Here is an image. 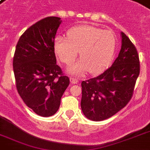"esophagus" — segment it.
<instances>
[{"instance_id": "1", "label": "esophagus", "mask_w": 150, "mask_h": 150, "mask_svg": "<svg viewBox=\"0 0 150 150\" xmlns=\"http://www.w3.org/2000/svg\"><path fill=\"white\" fill-rule=\"evenodd\" d=\"M70 82L71 84H77L78 82H79V80L78 79L75 77H72V76H71L70 77Z\"/></svg>"}]
</instances>
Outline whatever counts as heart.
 Masks as SVG:
<instances>
[{
  "mask_svg": "<svg viewBox=\"0 0 150 150\" xmlns=\"http://www.w3.org/2000/svg\"><path fill=\"white\" fill-rule=\"evenodd\" d=\"M68 38L55 37L54 51L59 60L66 64L73 63L79 51L81 60L68 68V71L75 75L88 71L92 74L101 72L114 58L117 40L111 31L92 25H79L68 32Z\"/></svg>",
  "mask_w": 150,
  "mask_h": 150,
  "instance_id": "heart-1",
  "label": "heart"
}]
</instances>
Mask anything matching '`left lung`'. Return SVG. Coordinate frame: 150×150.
Here are the masks:
<instances>
[{
  "instance_id": "left-lung-1",
  "label": "left lung",
  "mask_w": 150,
  "mask_h": 150,
  "mask_svg": "<svg viewBox=\"0 0 150 150\" xmlns=\"http://www.w3.org/2000/svg\"><path fill=\"white\" fill-rule=\"evenodd\" d=\"M121 48L111 67L97 77L82 82L81 108L87 118H109L132 99L140 71L137 50L128 36L121 33Z\"/></svg>"
}]
</instances>
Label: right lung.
<instances>
[{
    "label": "right lung",
    "mask_w": 150,
    "mask_h": 150,
    "mask_svg": "<svg viewBox=\"0 0 150 150\" xmlns=\"http://www.w3.org/2000/svg\"><path fill=\"white\" fill-rule=\"evenodd\" d=\"M61 18L47 17L27 29L18 42L13 70L18 93L36 114L54 115L69 85L57 64L54 41Z\"/></svg>",
    "instance_id": "obj_1"
}]
</instances>
